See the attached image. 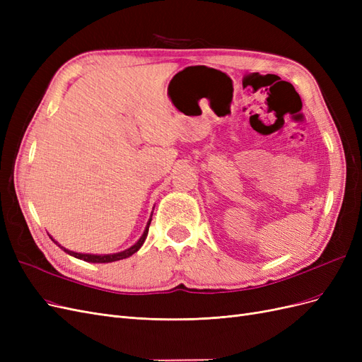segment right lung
<instances>
[{"mask_svg":"<svg viewBox=\"0 0 362 362\" xmlns=\"http://www.w3.org/2000/svg\"><path fill=\"white\" fill-rule=\"evenodd\" d=\"M151 221H152V214H151V218L148 221V223H146V226H145V231H144V234H141V237L137 240V242L131 246V247H128V249H125V250H122V252H116V254H104V255H96V254H80V252H74V250H69V249H66V247H63L62 245H59L56 240H54L52 237H51V240L56 245H59V247L60 249H63L64 252H66V254H69L71 257H75V258H78V259H83V261H87V262H113V261H119V259H124V258H128V257H131L133 254H136V252L144 246V243H145V240H146V237H148V231H149V225H151Z\"/></svg>","mask_w":362,"mask_h":362,"instance_id":"right-lung-1","label":"right lung"}]
</instances>
